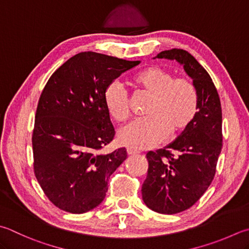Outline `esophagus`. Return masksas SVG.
Returning <instances> with one entry per match:
<instances>
[{"label": "esophagus", "instance_id": "esophagus-1", "mask_svg": "<svg viewBox=\"0 0 249 249\" xmlns=\"http://www.w3.org/2000/svg\"><path fill=\"white\" fill-rule=\"evenodd\" d=\"M126 153H128L129 156H131V155H137V154H139L138 151H134V149H131V148L126 149Z\"/></svg>", "mask_w": 249, "mask_h": 249}]
</instances>
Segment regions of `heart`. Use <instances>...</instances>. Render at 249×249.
Returning <instances> with one entry per match:
<instances>
[{"mask_svg": "<svg viewBox=\"0 0 249 249\" xmlns=\"http://www.w3.org/2000/svg\"><path fill=\"white\" fill-rule=\"evenodd\" d=\"M132 84L152 97L146 119L132 121L121 128L118 142L134 149H148L187 129L198 110V94L191 80L175 78L173 73L157 66L143 69L132 78ZM104 103L109 116L124 121L129 116V98L119 82L109 83L104 92Z\"/></svg>", "mask_w": 249, "mask_h": 249, "instance_id": "1", "label": "heart"}]
</instances>
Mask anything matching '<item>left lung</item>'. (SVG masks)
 <instances>
[{
	"instance_id": "left-lung-1",
	"label": "left lung",
	"mask_w": 249,
	"mask_h": 249,
	"mask_svg": "<svg viewBox=\"0 0 249 249\" xmlns=\"http://www.w3.org/2000/svg\"><path fill=\"white\" fill-rule=\"evenodd\" d=\"M154 58L182 65L198 94V110L193 123L167 146L146 155L144 203L158 213L173 214L192 207L213 182L222 148V111L212 78L189 52L172 49Z\"/></svg>"
}]
</instances>
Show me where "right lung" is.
Here are the masks:
<instances>
[{"mask_svg":"<svg viewBox=\"0 0 249 249\" xmlns=\"http://www.w3.org/2000/svg\"><path fill=\"white\" fill-rule=\"evenodd\" d=\"M141 62L82 52L52 74L37 104L32 135L35 173L56 207L84 213L102 204L125 148L101 151L115 137L104 92Z\"/></svg>","mask_w":249,"mask_h":249,"instance_id":"add662e5","label":"right lung"}]
</instances>
